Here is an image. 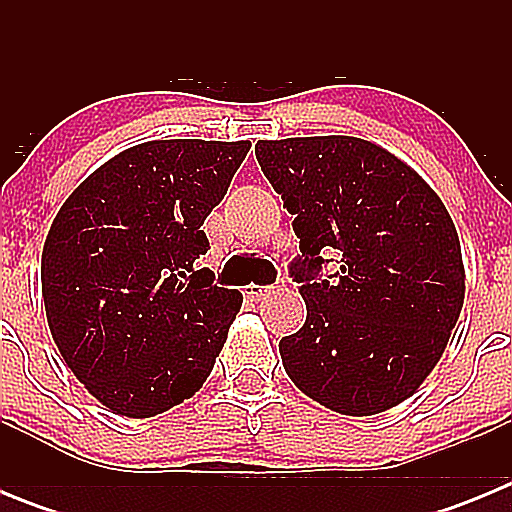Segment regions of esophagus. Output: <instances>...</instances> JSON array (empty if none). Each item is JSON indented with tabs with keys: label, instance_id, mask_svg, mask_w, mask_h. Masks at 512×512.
<instances>
[{
	"label": "esophagus",
	"instance_id": "34e87169",
	"mask_svg": "<svg viewBox=\"0 0 512 512\" xmlns=\"http://www.w3.org/2000/svg\"><path fill=\"white\" fill-rule=\"evenodd\" d=\"M271 292V287H266V284H248L246 287V295L251 297V300H261V297H266Z\"/></svg>",
	"mask_w": 512,
	"mask_h": 512
}]
</instances>
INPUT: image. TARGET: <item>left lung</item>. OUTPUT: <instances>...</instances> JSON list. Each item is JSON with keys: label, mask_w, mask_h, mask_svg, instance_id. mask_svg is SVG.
<instances>
[{"label": "left lung", "mask_w": 512, "mask_h": 512, "mask_svg": "<svg viewBox=\"0 0 512 512\" xmlns=\"http://www.w3.org/2000/svg\"><path fill=\"white\" fill-rule=\"evenodd\" d=\"M256 158L295 215L307 320L279 341L284 372L325 408L377 415L433 372L464 305L454 220L390 151L351 135L259 140ZM325 255L337 271L319 274Z\"/></svg>", "instance_id": "left-lung-1"}]
</instances>
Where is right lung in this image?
Returning <instances> with one entry per match:
<instances>
[{
  "label": "right lung",
  "mask_w": 512,
  "mask_h": 512,
  "mask_svg": "<svg viewBox=\"0 0 512 512\" xmlns=\"http://www.w3.org/2000/svg\"><path fill=\"white\" fill-rule=\"evenodd\" d=\"M248 140H151L117 153L63 202L40 282L53 341L112 413L151 418L200 390L243 295L194 261Z\"/></svg>",
  "instance_id": "add662e5"
}]
</instances>
